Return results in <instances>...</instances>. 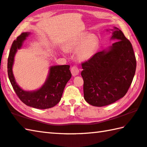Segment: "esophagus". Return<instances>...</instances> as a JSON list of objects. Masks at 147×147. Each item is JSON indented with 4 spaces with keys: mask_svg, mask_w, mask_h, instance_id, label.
<instances>
[{
    "mask_svg": "<svg viewBox=\"0 0 147 147\" xmlns=\"http://www.w3.org/2000/svg\"><path fill=\"white\" fill-rule=\"evenodd\" d=\"M71 72L73 76H76L79 73V69L76 66H74L71 68Z\"/></svg>",
    "mask_w": 147,
    "mask_h": 147,
    "instance_id": "34e87169",
    "label": "esophagus"
}]
</instances>
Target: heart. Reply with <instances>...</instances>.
<instances>
[{"mask_svg": "<svg viewBox=\"0 0 147 147\" xmlns=\"http://www.w3.org/2000/svg\"><path fill=\"white\" fill-rule=\"evenodd\" d=\"M100 47L98 36L88 32L79 33L66 41L64 49L67 52H75L77 59L81 62L91 59Z\"/></svg>", "mask_w": 147, "mask_h": 147, "instance_id": "obj_1", "label": "heart"}]
</instances>
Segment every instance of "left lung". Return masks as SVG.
I'll list each match as a JSON object with an SVG mask.
<instances>
[{"instance_id": "obj_1", "label": "left lung", "mask_w": 147, "mask_h": 147, "mask_svg": "<svg viewBox=\"0 0 147 147\" xmlns=\"http://www.w3.org/2000/svg\"><path fill=\"white\" fill-rule=\"evenodd\" d=\"M111 46L82 63L84 98L91 106L102 107L125 96L133 80L136 61L132 44L121 30L114 27Z\"/></svg>"}]
</instances>
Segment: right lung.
Listing matches in <instances>:
<instances>
[{
	"instance_id": "right-lung-1",
	"label": "right lung",
	"mask_w": 147,
	"mask_h": 147,
	"mask_svg": "<svg viewBox=\"0 0 147 147\" xmlns=\"http://www.w3.org/2000/svg\"><path fill=\"white\" fill-rule=\"evenodd\" d=\"M30 32L22 33L13 41L7 59V74L11 84L17 96L27 106L36 109H49L59 103L65 87L71 77L69 65H54L49 68L46 81L36 90L26 91L19 86L13 72L15 56L22 48Z\"/></svg>"
}]
</instances>
